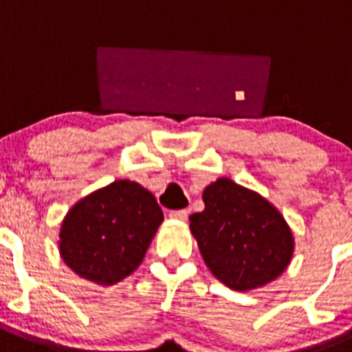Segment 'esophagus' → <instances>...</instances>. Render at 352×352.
<instances>
[{"mask_svg": "<svg viewBox=\"0 0 352 352\" xmlns=\"http://www.w3.org/2000/svg\"><path fill=\"white\" fill-rule=\"evenodd\" d=\"M170 217L175 219V221H187L189 212H187V210H173V212H170Z\"/></svg>", "mask_w": 352, "mask_h": 352, "instance_id": "34e87169", "label": "esophagus"}]
</instances>
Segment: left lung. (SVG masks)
Masks as SVG:
<instances>
[{"instance_id": "8db88e82", "label": "left lung", "mask_w": 352, "mask_h": 352, "mask_svg": "<svg viewBox=\"0 0 352 352\" xmlns=\"http://www.w3.org/2000/svg\"><path fill=\"white\" fill-rule=\"evenodd\" d=\"M203 201L205 210L189 217V228L217 280L246 292L271 283L288 267L294 234L267 199L222 177L203 191Z\"/></svg>"}]
</instances>
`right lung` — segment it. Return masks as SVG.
Returning <instances> with one entry per match:
<instances>
[{
	"mask_svg": "<svg viewBox=\"0 0 352 352\" xmlns=\"http://www.w3.org/2000/svg\"><path fill=\"white\" fill-rule=\"evenodd\" d=\"M161 222L163 212L147 189L116 180L69 210L58 252L78 276L109 287L139 267Z\"/></svg>",
	"mask_w": 352,
	"mask_h": 352,
	"instance_id": "right-lung-1",
	"label": "right lung"
}]
</instances>
